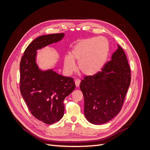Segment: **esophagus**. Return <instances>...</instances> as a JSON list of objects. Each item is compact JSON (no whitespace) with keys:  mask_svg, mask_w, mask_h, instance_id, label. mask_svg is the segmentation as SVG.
<instances>
[{"mask_svg":"<svg viewBox=\"0 0 150 150\" xmlns=\"http://www.w3.org/2000/svg\"><path fill=\"white\" fill-rule=\"evenodd\" d=\"M74 82H75L76 87H79V84H80V83H81V80H80L79 79H76L75 80Z\"/></svg>","mask_w":150,"mask_h":150,"instance_id":"34e87169","label":"esophagus"}]
</instances>
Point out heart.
<instances>
[{
	"label": "heart",
	"instance_id": "obj_1",
	"mask_svg": "<svg viewBox=\"0 0 150 150\" xmlns=\"http://www.w3.org/2000/svg\"><path fill=\"white\" fill-rule=\"evenodd\" d=\"M109 53V44L103 38H91L80 40L72 47L70 55L64 58V69L71 74L76 69L74 61L78 62L80 71L86 75H93L100 71Z\"/></svg>",
	"mask_w": 150,
	"mask_h": 150
}]
</instances>
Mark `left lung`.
Wrapping results in <instances>:
<instances>
[{"label":"left lung","instance_id":"1","mask_svg":"<svg viewBox=\"0 0 150 150\" xmlns=\"http://www.w3.org/2000/svg\"><path fill=\"white\" fill-rule=\"evenodd\" d=\"M131 82V69L122 49L112 54L101 71L86 76L80 83L84 99V115L88 121L102 125L121 110Z\"/></svg>","mask_w":150,"mask_h":150}]
</instances>
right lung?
I'll return each mask as SVG.
<instances>
[{
    "label": "right lung",
    "mask_w": 150,
    "mask_h": 150,
    "mask_svg": "<svg viewBox=\"0 0 150 150\" xmlns=\"http://www.w3.org/2000/svg\"><path fill=\"white\" fill-rule=\"evenodd\" d=\"M64 33L44 35L30 42L20 62V90L29 111L36 119L51 125L64 115V99L76 88L73 78L52 70L40 71L35 63L36 50L59 41Z\"/></svg>",
    "instance_id": "add662e5"
}]
</instances>
